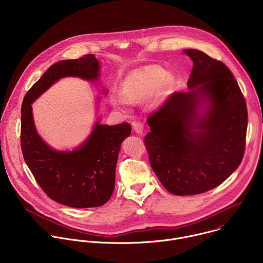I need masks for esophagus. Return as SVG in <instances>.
I'll return each mask as SVG.
<instances>
[{"label":"esophagus","mask_w":263,"mask_h":263,"mask_svg":"<svg viewBox=\"0 0 263 263\" xmlns=\"http://www.w3.org/2000/svg\"><path fill=\"white\" fill-rule=\"evenodd\" d=\"M132 126H133L134 131H135L137 134H139V135L143 134V124H142L141 122H134V123L132 124Z\"/></svg>","instance_id":"esophagus-1"}]
</instances>
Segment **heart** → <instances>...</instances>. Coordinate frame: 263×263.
<instances>
[{"instance_id":"heart-1","label":"heart","mask_w":263,"mask_h":263,"mask_svg":"<svg viewBox=\"0 0 263 263\" xmlns=\"http://www.w3.org/2000/svg\"><path fill=\"white\" fill-rule=\"evenodd\" d=\"M170 83L168 72L158 66L149 65L131 71L124 80L121 93H114L110 102L115 107L125 108L130 103L144 101L152 97L162 85Z\"/></svg>"}]
</instances>
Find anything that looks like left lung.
<instances>
[{
	"instance_id": "1",
	"label": "left lung",
	"mask_w": 263,
	"mask_h": 263,
	"mask_svg": "<svg viewBox=\"0 0 263 263\" xmlns=\"http://www.w3.org/2000/svg\"><path fill=\"white\" fill-rule=\"evenodd\" d=\"M184 53L194 61L190 90L173 93L147 118L144 137L149 164L176 196L203 194L226 180L242 160L248 127L246 100L230 69L199 50Z\"/></svg>"
}]
</instances>
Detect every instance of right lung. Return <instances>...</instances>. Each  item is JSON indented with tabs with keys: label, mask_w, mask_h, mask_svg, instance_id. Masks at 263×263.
<instances>
[{
	"label": "right lung",
	"mask_w": 263,
	"mask_h": 263,
	"mask_svg": "<svg viewBox=\"0 0 263 263\" xmlns=\"http://www.w3.org/2000/svg\"><path fill=\"white\" fill-rule=\"evenodd\" d=\"M100 63L92 54L62 60L48 68L26 93L22 105L21 145L24 159L47 196L68 207L89 208L104 205L115 190L116 167L123 140L131 126L101 125L98 121L87 139L72 151H56L35 128L32 103L64 77L97 81Z\"/></svg>",
	"instance_id": "1"
}]
</instances>
